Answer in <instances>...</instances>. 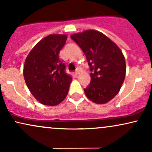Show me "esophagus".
Segmentation results:
<instances>
[{"label": "esophagus", "instance_id": "obj_1", "mask_svg": "<svg viewBox=\"0 0 152 152\" xmlns=\"http://www.w3.org/2000/svg\"><path fill=\"white\" fill-rule=\"evenodd\" d=\"M75 74H76V75H78L79 74V70H78V69H76V71H75Z\"/></svg>", "mask_w": 152, "mask_h": 152}]
</instances>
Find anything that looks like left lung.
Here are the masks:
<instances>
[{
  "mask_svg": "<svg viewBox=\"0 0 152 152\" xmlns=\"http://www.w3.org/2000/svg\"><path fill=\"white\" fill-rule=\"evenodd\" d=\"M86 56L90 66L91 83L85 94L96 104L114 98L126 75V62L120 48L99 31L88 30L71 36Z\"/></svg>",
  "mask_w": 152,
  "mask_h": 152,
  "instance_id": "1",
  "label": "left lung"
}]
</instances>
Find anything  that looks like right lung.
<instances>
[{
  "label": "right lung",
  "instance_id": "obj_1",
  "mask_svg": "<svg viewBox=\"0 0 152 152\" xmlns=\"http://www.w3.org/2000/svg\"><path fill=\"white\" fill-rule=\"evenodd\" d=\"M66 35L51 34L43 38L28 55L23 76L31 93L40 103L58 105L67 96L72 78L59 53L66 43Z\"/></svg>",
  "mask_w": 152,
  "mask_h": 152
}]
</instances>
